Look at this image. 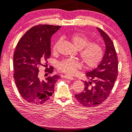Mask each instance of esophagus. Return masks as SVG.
Here are the masks:
<instances>
[{"mask_svg":"<svg viewBox=\"0 0 132 132\" xmlns=\"http://www.w3.org/2000/svg\"><path fill=\"white\" fill-rule=\"evenodd\" d=\"M63 77L64 78L70 79V80H74V79H75L74 78L70 77V76H68V75H64V76H63Z\"/></svg>","mask_w":132,"mask_h":132,"instance_id":"obj_1","label":"esophagus"}]
</instances>
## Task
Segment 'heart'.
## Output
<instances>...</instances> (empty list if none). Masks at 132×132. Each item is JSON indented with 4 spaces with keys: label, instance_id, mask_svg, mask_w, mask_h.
Returning <instances> with one entry per match:
<instances>
[{
    "label": "heart",
    "instance_id": "b5f03b06",
    "mask_svg": "<svg viewBox=\"0 0 132 132\" xmlns=\"http://www.w3.org/2000/svg\"><path fill=\"white\" fill-rule=\"evenodd\" d=\"M71 42L77 48L79 49V55L87 68L96 66L102 60L103 56V49L98 43L90 42L89 38L82 33H74L70 36ZM60 41L55 43L53 51H55ZM82 66L78 60L66 58L58 62V69L61 72L68 75L74 74L78 69Z\"/></svg>",
    "mask_w": 132,
    "mask_h": 132
}]
</instances>
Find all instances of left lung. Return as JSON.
<instances>
[{
    "mask_svg": "<svg viewBox=\"0 0 132 132\" xmlns=\"http://www.w3.org/2000/svg\"><path fill=\"white\" fill-rule=\"evenodd\" d=\"M97 29L106 45L104 56L98 66L86 72L89 81L84 83V91L75 95L86 107L96 106L104 102L111 94L118 74V59L113 43L104 31L98 27Z\"/></svg>",
    "mask_w": 132,
    "mask_h": 132,
    "instance_id": "1",
    "label": "left lung"
}]
</instances>
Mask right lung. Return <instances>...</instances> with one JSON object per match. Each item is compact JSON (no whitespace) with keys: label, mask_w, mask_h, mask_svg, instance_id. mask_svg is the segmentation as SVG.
<instances>
[{"label":"right lung","mask_w":132,"mask_h":132,"mask_svg":"<svg viewBox=\"0 0 132 132\" xmlns=\"http://www.w3.org/2000/svg\"><path fill=\"white\" fill-rule=\"evenodd\" d=\"M61 26L38 24L30 29L17 43L13 54V77L20 95L31 104L42 105L53 95L59 76L51 75L54 68H46L50 75L43 79L38 67H47L51 55V37Z\"/></svg>","instance_id":"add662e5"}]
</instances>
